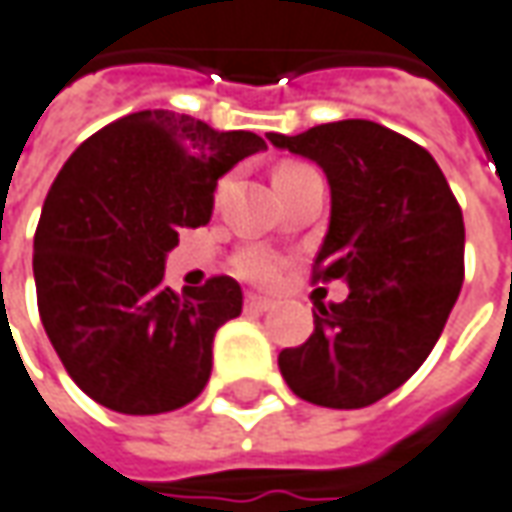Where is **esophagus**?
I'll return each instance as SVG.
<instances>
[{"mask_svg":"<svg viewBox=\"0 0 512 512\" xmlns=\"http://www.w3.org/2000/svg\"><path fill=\"white\" fill-rule=\"evenodd\" d=\"M245 307H248L250 312H267L270 307H273V301L262 296H248L245 298Z\"/></svg>","mask_w":512,"mask_h":512,"instance_id":"1","label":"esophagus"}]
</instances>
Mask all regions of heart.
Returning a JSON list of instances; mask_svg holds the SVG:
<instances>
[{
    "label": "heart",
    "mask_w": 512,
    "mask_h": 512,
    "mask_svg": "<svg viewBox=\"0 0 512 512\" xmlns=\"http://www.w3.org/2000/svg\"><path fill=\"white\" fill-rule=\"evenodd\" d=\"M293 166H298V163H287V166L281 168ZM236 273L250 281H259V284H270V281H276V276H279V259L270 256V253H264V250H245V253L236 256Z\"/></svg>",
    "instance_id": "obj_1"
}]
</instances>
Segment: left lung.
Listing matches in <instances>:
<instances>
[{"label":"left lung","instance_id":"8db88e82","mask_svg":"<svg viewBox=\"0 0 512 512\" xmlns=\"http://www.w3.org/2000/svg\"><path fill=\"white\" fill-rule=\"evenodd\" d=\"M267 140L324 168L332 211L312 270L349 287L344 304H315L310 338L281 349V377L315 406H372L440 341L465 279L462 208L437 160L375 120Z\"/></svg>","mask_w":512,"mask_h":512}]
</instances>
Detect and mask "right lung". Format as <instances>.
<instances>
[{"mask_svg":"<svg viewBox=\"0 0 512 512\" xmlns=\"http://www.w3.org/2000/svg\"><path fill=\"white\" fill-rule=\"evenodd\" d=\"M267 149L191 115L143 109L84 140L58 171L33 239L39 315L67 375L118 414H163L205 389L214 335L242 312V287H166L183 228L208 225L214 188Z\"/></svg>","mask_w":512,"mask_h":512,"instance_id":"obj_1","label":"right lung"}]
</instances>
